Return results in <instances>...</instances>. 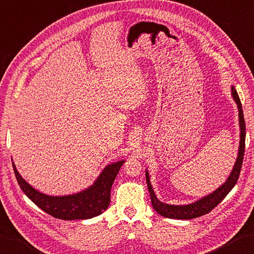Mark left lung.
I'll return each instance as SVG.
<instances>
[{"mask_svg": "<svg viewBox=\"0 0 254 254\" xmlns=\"http://www.w3.org/2000/svg\"><path fill=\"white\" fill-rule=\"evenodd\" d=\"M231 94L233 100L236 101L238 106V111H239V126H240V144H239V152H238L237 161L235 163L232 171L230 173L229 177L227 181L222 184L220 187H218L215 191H212L209 195L202 197L201 199L197 200L195 202L188 203V205H168V203L162 202L158 200L155 192L153 190V187L151 185L150 175L146 170V183L147 188L151 195V201L152 206L157 213L161 216L171 218V219H193V218L200 217L206 215V213L210 212L213 208H215L218 203L222 201L228 193L231 191V190L238 182V178L240 175V171L242 167L243 162V155H245V145H246V123L245 118H243V111H242V104L240 101V98L238 96L235 87H231Z\"/></svg>", "mask_w": 254, "mask_h": 254, "instance_id": "1", "label": "left lung"}]
</instances>
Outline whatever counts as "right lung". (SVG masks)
I'll return each mask as SVG.
<instances>
[{
    "label": "right lung",
    "instance_id": "1",
    "mask_svg": "<svg viewBox=\"0 0 254 254\" xmlns=\"http://www.w3.org/2000/svg\"><path fill=\"white\" fill-rule=\"evenodd\" d=\"M13 164L14 174L21 190L35 205L55 218L63 220L90 219L108 209L112 184L124 161L109 164L93 183L80 192L67 196H48L33 188L19 175Z\"/></svg>",
    "mask_w": 254,
    "mask_h": 254
}]
</instances>
